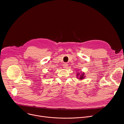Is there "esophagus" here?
Returning <instances> with one entry per match:
<instances>
[{
    "label": "esophagus",
    "instance_id": "esophagus-1",
    "mask_svg": "<svg viewBox=\"0 0 124 124\" xmlns=\"http://www.w3.org/2000/svg\"><path fill=\"white\" fill-rule=\"evenodd\" d=\"M63 68H66L67 67V66H68V64H67V63H64L63 64Z\"/></svg>",
    "mask_w": 124,
    "mask_h": 124
}]
</instances>
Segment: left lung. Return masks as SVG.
Wrapping results in <instances>:
<instances>
[{"label": "left lung", "mask_w": 124, "mask_h": 124, "mask_svg": "<svg viewBox=\"0 0 124 124\" xmlns=\"http://www.w3.org/2000/svg\"><path fill=\"white\" fill-rule=\"evenodd\" d=\"M78 75H79V73H78V75H77L78 77ZM84 73H83L81 75H80V77H80V78H79V79H82L83 78H84Z\"/></svg>", "instance_id": "obj_1"}]
</instances>
